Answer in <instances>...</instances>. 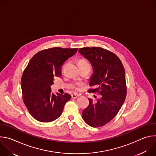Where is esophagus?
Here are the masks:
<instances>
[{
    "label": "esophagus",
    "mask_w": 156,
    "mask_h": 156,
    "mask_svg": "<svg viewBox=\"0 0 156 156\" xmlns=\"http://www.w3.org/2000/svg\"><path fill=\"white\" fill-rule=\"evenodd\" d=\"M78 96H79V95L78 94H72V99H76Z\"/></svg>",
    "instance_id": "esophagus-1"
}]
</instances>
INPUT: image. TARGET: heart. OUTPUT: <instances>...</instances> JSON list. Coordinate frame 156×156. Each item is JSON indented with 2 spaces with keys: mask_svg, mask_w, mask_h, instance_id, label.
<instances>
[{
  "mask_svg": "<svg viewBox=\"0 0 156 156\" xmlns=\"http://www.w3.org/2000/svg\"><path fill=\"white\" fill-rule=\"evenodd\" d=\"M80 65H86V66H90V63H89V62L84 59H81L79 60L78 66H80Z\"/></svg>",
  "mask_w": 156,
  "mask_h": 156,
  "instance_id": "b5f03b06",
  "label": "heart"
}]
</instances>
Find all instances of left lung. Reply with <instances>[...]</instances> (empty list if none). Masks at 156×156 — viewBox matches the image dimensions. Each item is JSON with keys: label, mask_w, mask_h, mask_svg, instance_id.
<instances>
[{"label": "left lung", "mask_w": 156, "mask_h": 156, "mask_svg": "<svg viewBox=\"0 0 156 156\" xmlns=\"http://www.w3.org/2000/svg\"><path fill=\"white\" fill-rule=\"evenodd\" d=\"M78 52L90 62L93 73L90 85L101 94L96 102L89 99L83 110L84 121L92 127L102 126L112 120L119 112L126 96L125 72L120 58L114 53L101 48H84Z\"/></svg>", "instance_id": "obj_1"}]
</instances>
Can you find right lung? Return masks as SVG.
I'll use <instances>...</instances> for the list:
<instances>
[{
  "mask_svg": "<svg viewBox=\"0 0 156 156\" xmlns=\"http://www.w3.org/2000/svg\"><path fill=\"white\" fill-rule=\"evenodd\" d=\"M78 48H54L36 54L23 72L21 86L23 102L30 114L37 121L51 122L62 113L71 96L51 92L54 76H60L62 64L76 54Z\"/></svg>",
  "mask_w": 156,
  "mask_h": 156,
  "instance_id": "add662e5",
  "label": "right lung"
}]
</instances>
